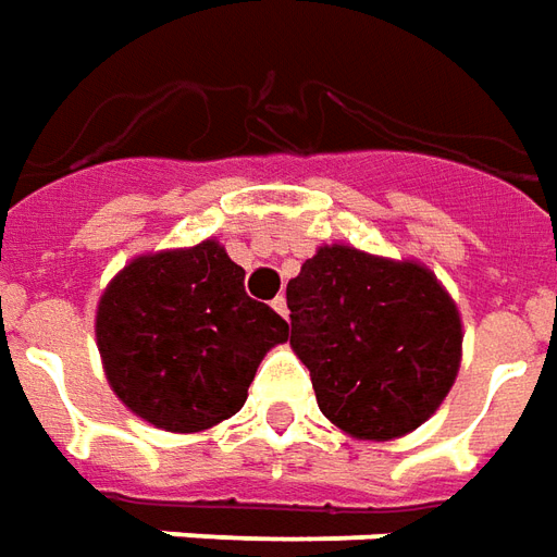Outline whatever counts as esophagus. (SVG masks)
<instances>
[{
	"mask_svg": "<svg viewBox=\"0 0 557 557\" xmlns=\"http://www.w3.org/2000/svg\"><path fill=\"white\" fill-rule=\"evenodd\" d=\"M272 309H275V312H278L282 318H287V300H285V297H275V300H272Z\"/></svg>",
	"mask_w": 557,
	"mask_h": 557,
	"instance_id": "obj_1",
	"label": "esophagus"
}]
</instances>
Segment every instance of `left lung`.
I'll list each match as a JSON object with an SVG mask.
<instances>
[{
  "mask_svg": "<svg viewBox=\"0 0 557 557\" xmlns=\"http://www.w3.org/2000/svg\"><path fill=\"white\" fill-rule=\"evenodd\" d=\"M287 309L318 409L355 440L412 433L455 385L461 312L418 260L321 245L287 282Z\"/></svg>",
  "mask_w": 557,
  "mask_h": 557,
  "instance_id": "1",
  "label": "left lung"
}]
</instances>
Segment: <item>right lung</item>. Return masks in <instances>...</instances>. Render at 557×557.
<instances>
[{
  "label": "right lung",
  "mask_w": 557,
  "mask_h": 557,
  "mask_svg": "<svg viewBox=\"0 0 557 557\" xmlns=\"http://www.w3.org/2000/svg\"><path fill=\"white\" fill-rule=\"evenodd\" d=\"M287 321L245 294V270L218 239L133 257L96 306L111 391L169 433H199L242 409Z\"/></svg>",
  "instance_id": "1"
}]
</instances>
